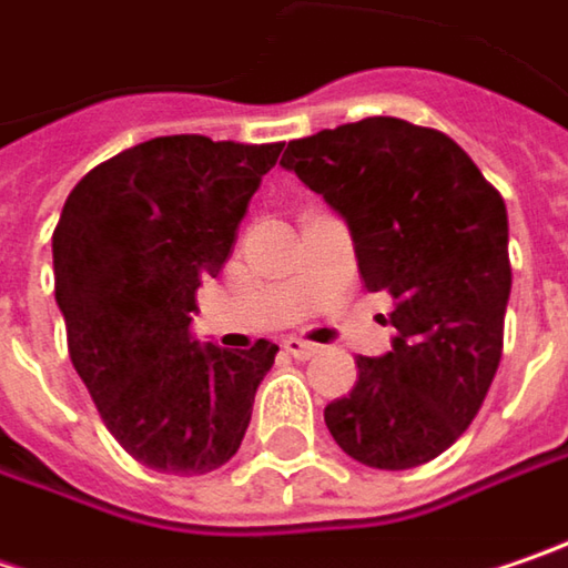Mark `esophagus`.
Masks as SVG:
<instances>
[{
	"label": "esophagus",
	"instance_id": "34e87169",
	"mask_svg": "<svg viewBox=\"0 0 568 568\" xmlns=\"http://www.w3.org/2000/svg\"><path fill=\"white\" fill-rule=\"evenodd\" d=\"M283 347L285 353H292L295 359H312L317 353V344H308V341H302V337H285Z\"/></svg>",
	"mask_w": 568,
	"mask_h": 568
}]
</instances>
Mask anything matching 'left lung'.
Segmentation results:
<instances>
[{"label":"left lung","mask_w":568,"mask_h":568,"mask_svg":"<svg viewBox=\"0 0 568 568\" xmlns=\"http://www.w3.org/2000/svg\"><path fill=\"white\" fill-rule=\"evenodd\" d=\"M280 166L347 221L366 288L395 298L392 351L356 359L351 395L324 408L331 437L373 469L440 456L501 359L511 260L498 189L447 134L383 115L288 141Z\"/></svg>","instance_id":"obj_1"}]
</instances>
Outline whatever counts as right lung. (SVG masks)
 <instances>
[{
    "label": "right lung",
    "mask_w": 568,
    "mask_h": 568,
    "mask_svg": "<svg viewBox=\"0 0 568 568\" xmlns=\"http://www.w3.org/2000/svg\"><path fill=\"white\" fill-rule=\"evenodd\" d=\"M283 144L153 138L89 170L53 231L70 359L105 427L170 476L224 466L280 347L199 344L195 292L217 276Z\"/></svg>",
    "instance_id": "obj_1"
}]
</instances>
